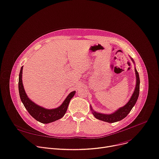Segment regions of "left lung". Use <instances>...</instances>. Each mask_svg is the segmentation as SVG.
<instances>
[{
  "instance_id": "left-lung-1",
  "label": "left lung",
  "mask_w": 159,
  "mask_h": 159,
  "mask_svg": "<svg viewBox=\"0 0 159 159\" xmlns=\"http://www.w3.org/2000/svg\"><path fill=\"white\" fill-rule=\"evenodd\" d=\"M131 60L134 63V61L133 60L132 58H131ZM135 75H136V85H135V90L132 95L131 98H130L129 101L126 103L124 105V106L120 107V109L116 110L113 113L109 114L99 113V112L94 111L92 109L91 105H90L91 110L92 111L93 116L95 118L99 120H102V121H103L105 122L114 123V122H117V121H119L123 120V118H125L126 117V116L128 115V114L130 112V111L132 110V109L135 105V104L137 100V98H138V97H139V94L140 79H139V73H138V72H137L135 68Z\"/></svg>"
}]
</instances>
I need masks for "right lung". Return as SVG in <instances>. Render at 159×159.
Segmentation results:
<instances>
[{
    "label": "right lung",
    "instance_id": "right-lung-1",
    "mask_svg": "<svg viewBox=\"0 0 159 159\" xmlns=\"http://www.w3.org/2000/svg\"><path fill=\"white\" fill-rule=\"evenodd\" d=\"M22 70L23 66H22L19 74L18 79V90L21 101L23 103L24 107L30 114L31 116L37 120L38 121L42 123H49L54 122L62 118L65 116L70 100L73 97L75 94V91L71 92L66 97V98L62 102L59 107L52 109H47L42 107L33 102L27 97L25 91L23 82H22Z\"/></svg>",
    "mask_w": 159,
    "mask_h": 159
}]
</instances>
